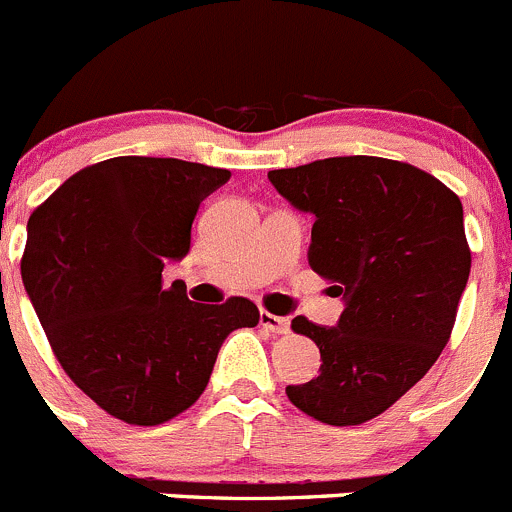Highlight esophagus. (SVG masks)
Here are the masks:
<instances>
[{
    "label": "esophagus",
    "instance_id": "1",
    "mask_svg": "<svg viewBox=\"0 0 512 512\" xmlns=\"http://www.w3.org/2000/svg\"><path fill=\"white\" fill-rule=\"evenodd\" d=\"M260 325L265 327V330L275 332V335H287V332H290V320H287V317L272 315V312L267 310L260 312Z\"/></svg>",
    "mask_w": 512,
    "mask_h": 512
}]
</instances>
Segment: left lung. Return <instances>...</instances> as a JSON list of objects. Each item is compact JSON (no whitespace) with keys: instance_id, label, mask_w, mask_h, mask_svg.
Returning a JSON list of instances; mask_svg holds the SVG:
<instances>
[{"instance_id":"obj_1","label":"left lung","mask_w":512,"mask_h":512,"mask_svg":"<svg viewBox=\"0 0 512 512\" xmlns=\"http://www.w3.org/2000/svg\"><path fill=\"white\" fill-rule=\"evenodd\" d=\"M267 177L315 217L307 260L345 300L335 327L292 320L322 365L285 393L320 423L362 425L398 403L448 345L470 275L460 197L385 157H327Z\"/></svg>"}]
</instances>
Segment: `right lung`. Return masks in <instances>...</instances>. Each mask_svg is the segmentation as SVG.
I'll return each mask as SVG.
<instances>
[{
  "instance_id": "right-lung-1",
  "label": "right lung",
  "mask_w": 512,
  "mask_h": 512,
  "mask_svg": "<svg viewBox=\"0 0 512 512\" xmlns=\"http://www.w3.org/2000/svg\"><path fill=\"white\" fill-rule=\"evenodd\" d=\"M230 180L175 157H112L69 177L32 212L22 280L54 357L104 413L162 425L210 382L217 352L260 310L200 305L162 280L190 252L200 202Z\"/></svg>"
}]
</instances>
